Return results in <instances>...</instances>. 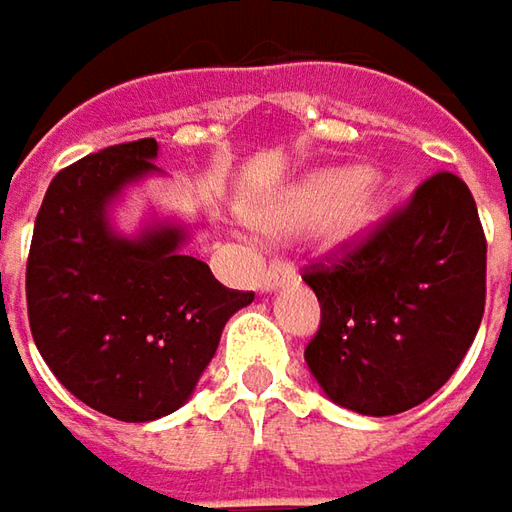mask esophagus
I'll return each instance as SVG.
<instances>
[{
  "instance_id": "obj_1",
  "label": "esophagus",
  "mask_w": 512,
  "mask_h": 512,
  "mask_svg": "<svg viewBox=\"0 0 512 512\" xmlns=\"http://www.w3.org/2000/svg\"><path fill=\"white\" fill-rule=\"evenodd\" d=\"M290 282H296V267L290 265L287 259H273V262L267 265L265 276H262V290H265V293H273V290L290 285Z\"/></svg>"
}]
</instances>
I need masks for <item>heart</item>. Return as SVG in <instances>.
Instances as JSON below:
<instances>
[{"label": "heart", "instance_id": "obj_1", "mask_svg": "<svg viewBox=\"0 0 512 512\" xmlns=\"http://www.w3.org/2000/svg\"><path fill=\"white\" fill-rule=\"evenodd\" d=\"M367 170L333 168L310 173L259 210V222L273 233H299L327 225L333 242H353L382 219V196L367 190Z\"/></svg>", "mask_w": 512, "mask_h": 512}]
</instances>
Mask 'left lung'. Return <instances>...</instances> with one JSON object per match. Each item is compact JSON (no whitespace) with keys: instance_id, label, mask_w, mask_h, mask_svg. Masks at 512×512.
Returning a JSON list of instances; mask_svg holds the SVG:
<instances>
[{"instance_id":"1","label":"left lung","mask_w":512,"mask_h":512,"mask_svg":"<svg viewBox=\"0 0 512 512\" xmlns=\"http://www.w3.org/2000/svg\"><path fill=\"white\" fill-rule=\"evenodd\" d=\"M487 242L470 187L436 173L342 259L305 270L322 305L305 362L327 399L396 416L442 387L484 316Z\"/></svg>"}]
</instances>
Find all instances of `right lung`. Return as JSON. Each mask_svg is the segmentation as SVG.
Segmentation results:
<instances>
[{
    "instance_id": "1",
    "label": "right lung",
    "mask_w": 512,
    "mask_h": 512,
    "mask_svg": "<svg viewBox=\"0 0 512 512\" xmlns=\"http://www.w3.org/2000/svg\"><path fill=\"white\" fill-rule=\"evenodd\" d=\"M156 153V139H139L59 170L33 225L25 276L42 359L79 402L119 422L179 410L227 319L253 302L185 256L182 225L156 222L133 239L110 227V202L162 173Z\"/></svg>"
}]
</instances>
